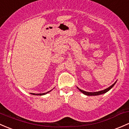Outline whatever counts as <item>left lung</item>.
Listing matches in <instances>:
<instances>
[{"label":"left lung","mask_w":129,"mask_h":129,"mask_svg":"<svg viewBox=\"0 0 129 129\" xmlns=\"http://www.w3.org/2000/svg\"><path fill=\"white\" fill-rule=\"evenodd\" d=\"M115 83H116V81H115L113 84L111 85V86H109L108 88L106 89H104V90H102V91H98V92H86V91H83V90H81V89L78 88V87H77V88H78V89H79V91L82 92V93H83L86 95H101V94L106 93V92H107V91H109V90L111 89L112 87H113L114 85H115Z\"/></svg>","instance_id":"8db88e82"}]
</instances>
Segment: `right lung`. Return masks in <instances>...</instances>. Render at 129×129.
<instances>
[{
	"label": "right lung",
	"instance_id": "right-lung-1",
	"mask_svg": "<svg viewBox=\"0 0 129 129\" xmlns=\"http://www.w3.org/2000/svg\"><path fill=\"white\" fill-rule=\"evenodd\" d=\"M48 91V92H45V93H40V94H35V93H31V94H33V95H45V94H47V93H48V92H50V91Z\"/></svg>",
	"mask_w": 129,
	"mask_h": 129
}]
</instances>
